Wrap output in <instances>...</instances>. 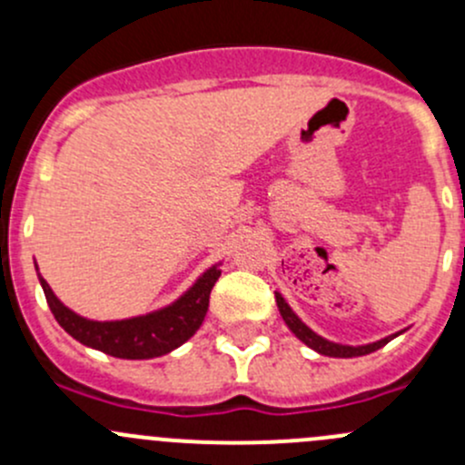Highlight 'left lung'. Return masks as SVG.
I'll use <instances>...</instances> for the list:
<instances>
[{"label":"left lung","mask_w":465,"mask_h":465,"mask_svg":"<svg viewBox=\"0 0 465 465\" xmlns=\"http://www.w3.org/2000/svg\"><path fill=\"white\" fill-rule=\"evenodd\" d=\"M276 297V306H279V312L281 317H283L285 326L290 328V331L294 332V335L299 337V340L303 341L306 346H311L312 351H317L320 355H328V358H360V355H369L373 353V351L382 349L387 341H391L393 337H398L401 332H393V335L389 337H382V340L378 341H371V344H362V346H349V344H337V341H331L326 340V337L317 335L312 328H308L306 323L297 317V312L292 311V308L288 306V302H285L283 297H281V292H274Z\"/></svg>","instance_id":"1"}]
</instances>
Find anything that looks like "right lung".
<instances>
[{"label":"right lung","instance_id":"right-lung-1","mask_svg":"<svg viewBox=\"0 0 465 465\" xmlns=\"http://www.w3.org/2000/svg\"><path fill=\"white\" fill-rule=\"evenodd\" d=\"M220 265L223 262H215L203 272L195 279V283L168 306L148 312V315L114 322H96L78 315L55 297L49 283L42 279V274H37V279H40L46 303H49L55 322L74 340L89 346V349L103 351L112 358L150 360L175 351L203 326L206 311H209V294L220 276Z\"/></svg>","mask_w":465,"mask_h":465}]
</instances>
